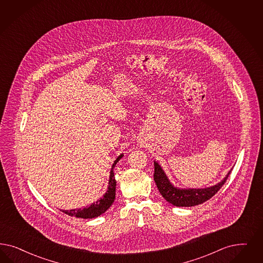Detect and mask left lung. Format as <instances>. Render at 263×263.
I'll return each instance as SVG.
<instances>
[{"label": "left lung", "instance_id": "8db88e82", "mask_svg": "<svg viewBox=\"0 0 263 263\" xmlns=\"http://www.w3.org/2000/svg\"><path fill=\"white\" fill-rule=\"evenodd\" d=\"M231 170L227 173L223 180L217 182V184L205 189H180L173 184L162 167L158 162L154 161V179L164 199L177 207H192L202 204L207 200L211 199L220 187L224 184Z\"/></svg>", "mask_w": 263, "mask_h": 263}]
</instances>
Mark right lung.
Listing matches in <instances>:
<instances>
[{"instance_id": "1", "label": "right lung", "mask_w": 263, "mask_h": 263, "mask_svg": "<svg viewBox=\"0 0 263 263\" xmlns=\"http://www.w3.org/2000/svg\"><path fill=\"white\" fill-rule=\"evenodd\" d=\"M123 157V154L118 155V158L115 160V162L111 166L110 172H109V185L106 193L103 195L102 198L97 200L96 202L92 203L90 206H87L85 208L72 209V210H61L64 214L71 216V217H81V218H93L101 216L104 214L108 209L112 205L114 201L116 199V186L117 181L115 179V172L114 169L118 161Z\"/></svg>"}]
</instances>
